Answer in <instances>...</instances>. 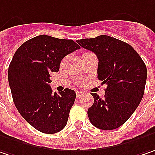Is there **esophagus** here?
I'll return each mask as SVG.
<instances>
[{
    "instance_id": "1",
    "label": "esophagus",
    "mask_w": 155,
    "mask_h": 155,
    "mask_svg": "<svg viewBox=\"0 0 155 155\" xmlns=\"http://www.w3.org/2000/svg\"><path fill=\"white\" fill-rule=\"evenodd\" d=\"M82 94H83V93H81V92H79V91H77V92H76V96H77V98H80V96H81V95Z\"/></svg>"
}]
</instances>
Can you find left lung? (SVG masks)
<instances>
[{
    "label": "left lung",
    "instance_id": "left-lung-1",
    "mask_svg": "<svg viewBox=\"0 0 155 155\" xmlns=\"http://www.w3.org/2000/svg\"><path fill=\"white\" fill-rule=\"evenodd\" d=\"M76 41L96 54L98 79L107 85L104 98L91 93L94 99L87 109L91 123L102 130L118 128L130 118L143 97L147 81L144 61L129 44L111 36Z\"/></svg>",
    "mask_w": 155,
    "mask_h": 155
}]
</instances>
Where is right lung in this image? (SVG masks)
<instances>
[{
    "label": "right lung",
    "instance_id": "obj_1",
    "mask_svg": "<svg viewBox=\"0 0 155 155\" xmlns=\"http://www.w3.org/2000/svg\"><path fill=\"white\" fill-rule=\"evenodd\" d=\"M80 47L73 40L38 35L24 42L8 67L13 101L21 115L44 134H55L66 127L75 92L59 94L51 88L50 74L58 72L61 60Z\"/></svg>",
    "mask_w": 155,
    "mask_h": 155
}]
</instances>
